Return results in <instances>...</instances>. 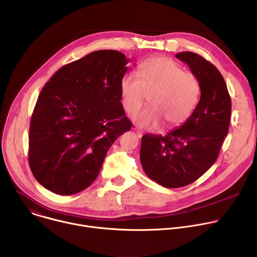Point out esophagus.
Returning a JSON list of instances; mask_svg holds the SVG:
<instances>
[{
  "instance_id": "34e87169",
  "label": "esophagus",
  "mask_w": 257,
  "mask_h": 257,
  "mask_svg": "<svg viewBox=\"0 0 257 257\" xmlns=\"http://www.w3.org/2000/svg\"><path fill=\"white\" fill-rule=\"evenodd\" d=\"M134 129H135V130H136V133H137V135H138V137H141V136H142V131H141V130H140V129H139V128H138V127H135V128H134Z\"/></svg>"
}]
</instances>
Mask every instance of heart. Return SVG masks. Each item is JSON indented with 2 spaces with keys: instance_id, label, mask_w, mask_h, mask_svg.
Returning <instances> with one entry per match:
<instances>
[{
  "instance_id": "heart-1",
  "label": "heart",
  "mask_w": 257,
  "mask_h": 257,
  "mask_svg": "<svg viewBox=\"0 0 257 257\" xmlns=\"http://www.w3.org/2000/svg\"><path fill=\"white\" fill-rule=\"evenodd\" d=\"M137 76L126 74L120 83L121 101L125 111L136 113L151 94L150 105L134 116L141 127L152 128L164 120L169 127L186 122L197 104L199 84L196 77L184 72L170 58L145 60L137 67Z\"/></svg>"
}]
</instances>
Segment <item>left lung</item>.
<instances>
[{"label": "left lung", "instance_id": "obj_1", "mask_svg": "<svg viewBox=\"0 0 257 257\" xmlns=\"http://www.w3.org/2000/svg\"><path fill=\"white\" fill-rule=\"evenodd\" d=\"M176 58L186 63L199 82L200 99L181 127L165 136L141 138L140 162L153 181L166 188L191 184L216 161L231 119V97L219 71L201 56L182 52Z\"/></svg>", "mask_w": 257, "mask_h": 257}]
</instances>
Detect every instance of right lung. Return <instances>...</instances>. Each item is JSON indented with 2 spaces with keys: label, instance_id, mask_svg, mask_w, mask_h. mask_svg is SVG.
<instances>
[{
  "label": "right lung",
  "instance_id": "1",
  "mask_svg": "<svg viewBox=\"0 0 257 257\" xmlns=\"http://www.w3.org/2000/svg\"><path fill=\"white\" fill-rule=\"evenodd\" d=\"M130 62L114 50L95 51L59 69L42 89L29 128L34 178L59 195L92 184L115 140L130 130L120 83Z\"/></svg>",
  "mask_w": 257,
  "mask_h": 257
}]
</instances>
